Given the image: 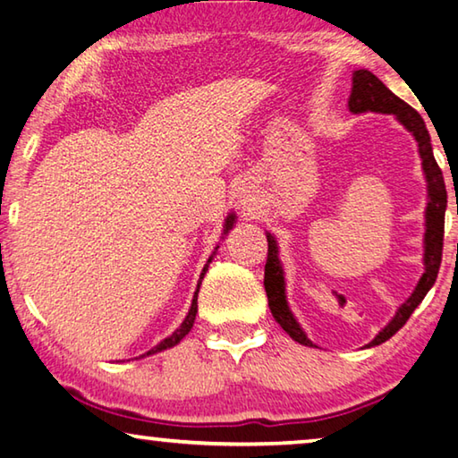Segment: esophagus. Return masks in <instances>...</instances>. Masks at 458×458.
Masks as SVG:
<instances>
[{"instance_id":"obj_1","label":"esophagus","mask_w":458,"mask_h":458,"mask_svg":"<svg viewBox=\"0 0 458 458\" xmlns=\"http://www.w3.org/2000/svg\"><path fill=\"white\" fill-rule=\"evenodd\" d=\"M238 204L246 214H252L259 210V199L254 196V191L250 188H246V185L238 188Z\"/></svg>"}]
</instances>
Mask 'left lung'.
I'll use <instances>...</instances> for the list:
<instances>
[{
    "mask_svg": "<svg viewBox=\"0 0 458 458\" xmlns=\"http://www.w3.org/2000/svg\"><path fill=\"white\" fill-rule=\"evenodd\" d=\"M347 106L353 114L360 113H382V114H394L400 125H404L408 133H412L418 145V155L422 159V172L426 180V210H424V273L418 281L412 294L398 307L396 315L392 317L390 323L384 329H379L377 335L369 341L366 347H376L384 341L390 339L394 333H398L404 323L414 313V309L422 303L426 293L432 289L434 281H437L440 260H443V238H445V212H446V188L445 177L440 167L434 159L430 135L426 129L424 121L412 106L406 105L404 100L398 98L394 92L386 87V84L377 79L374 72L360 68L353 71L352 76V95L347 100ZM268 240V257L265 265V291L268 297L270 313L276 319V323L289 333V335L301 345L317 347L307 333L301 327L299 321L286 301V283H284V268L283 262L278 259V244L276 238L267 232Z\"/></svg>",
    "mask_w": 458,
    "mask_h": 458,
    "instance_id": "obj_1",
    "label": "left lung"
}]
</instances>
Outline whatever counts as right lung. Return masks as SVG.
<instances>
[{
  "mask_svg": "<svg viewBox=\"0 0 458 458\" xmlns=\"http://www.w3.org/2000/svg\"><path fill=\"white\" fill-rule=\"evenodd\" d=\"M234 224H236V214L234 212H230L228 216H226V220H224V236L228 234V232L234 228ZM222 236V238H224ZM220 246H216L214 248V252H212V257L208 259V262L204 265V270H201V275H199V281H198V289H196V293H193V299H191V307H190V311H188V315H185V319L182 321V325L180 327H177L172 335L169 337H165L164 341H159L157 345L155 347H151L149 352L147 353H143L141 358H145V355H153V353H159V352H165V350H169V347H174V345H177L180 344V341L188 335V333L191 331V327H193V321H196V313H198V293H199V284H201V281H204V275H206V270H208V267H210V262H212V259H214V254H216V250H218Z\"/></svg>",
  "mask_w": 458,
  "mask_h": 458,
  "instance_id": "right-lung-1",
  "label": "right lung"
}]
</instances>
